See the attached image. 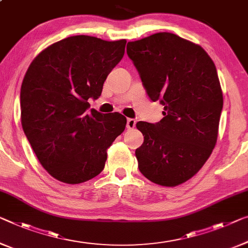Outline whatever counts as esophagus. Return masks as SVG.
Returning a JSON list of instances; mask_svg holds the SVG:
<instances>
[{
    "instance_id": "1",
    "label": "esophagus",
    "mask_w": 248,
    "mask_h": 248,
    "mask_svg": "<svg viewBox=\"0 0 248 248\" xmlns=\"http://www.w3.org/2000/svg\"><path fill=\"white\" fill-rule=\"evenodd\" d=\"M135 127H136V120L131 119V118L127 119V128L128 129H134Z\"/></svg>"
}]
</instances>
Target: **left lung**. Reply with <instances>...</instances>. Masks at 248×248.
<instances>
[{
  "label": "left lung",
  "instance_id": "left-lung-1",
  "mask_svg": "<svg viewBox=\"0 0 248 248\" xmlns=\"http://www.w3.org/2000/svg\"><path fill=\"white\" fill-rule=\"evenodd\" d=\"M128 57L153 101L164 106L157 124L136 127L140 172L157 185L175 187L195 176L216 145L223 109L216 66L201 46L168 32L128 42Z\"/></svg>",
  "mask_w": 248,
  "mask_h": 248
}]
</instances>
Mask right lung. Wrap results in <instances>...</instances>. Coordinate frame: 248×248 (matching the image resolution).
<instances>
[{"label":"right lung","mask_w":248,"mask_h":248,"mask_svg":"<svg viewBox=\"0 0 248 248\" xmlns=\"http://www.w3.org/2000/svg\"><path fill=\"white\" fill-rule=\"evenodd\" d=\"M127 41L75 35L31 62L21 86L22 128L40 164L53 178L75 185L98 176L107 150L125 128L119 112L103 114L88 100L124 54Z\"/></svg>","instance_id":"1"}]
</instances>
